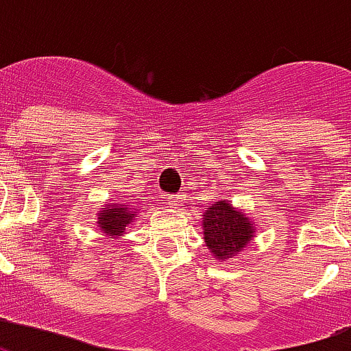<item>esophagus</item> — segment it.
<instances>
[{"instance_id":"obj_1","label":"esophagus","mask_w":351,"mask_h":351,"mask_svg":"<svg viewBox=\"0 0 351 351\" xmlns=\"http://www.w3.org/2000/svg\"><path fill=\"white\" fill-rule=\"evenodd\" d=\"M167 204L169 208H180L184 204V195H169L167 197Z\"/></svg>"}]
</instances>
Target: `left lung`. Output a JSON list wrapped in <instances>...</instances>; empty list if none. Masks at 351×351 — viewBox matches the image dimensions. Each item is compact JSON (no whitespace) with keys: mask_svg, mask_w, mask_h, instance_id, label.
<instances>
[{"mask_svg":"<svg viewBox=\"0 0 351 351\" xmlns=\"http://www.w3.org/2000/svg\"><path fill=\"white\" fill-rule=\"evenodd\" d=\"M202 232L212 256L221 262L234 258L247 245L255 234V225L228 201H217L204 210Z\"/></svg>","mask_w":351,"mask_h":351,"instance_id":"1","label":"left lung"}]
</instances>
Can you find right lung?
<instances>
[{
    "mask_svg": "<svg viewBox=\"0 0 351 351\" xmlns=\"http://www.w3.org/2000/svg\"><path fill=\"white\" fill-rule=\"evenodd\" d=\"M137 217V212L130 202H108L98 214V227L106 236L117 238L126 230L130 223Z\"/></svg>",
    "mask_w": 351,
    "mask_h": 351,
    "instance_id": "obj_1",
    "label": "right lung"
}]
</instances>
